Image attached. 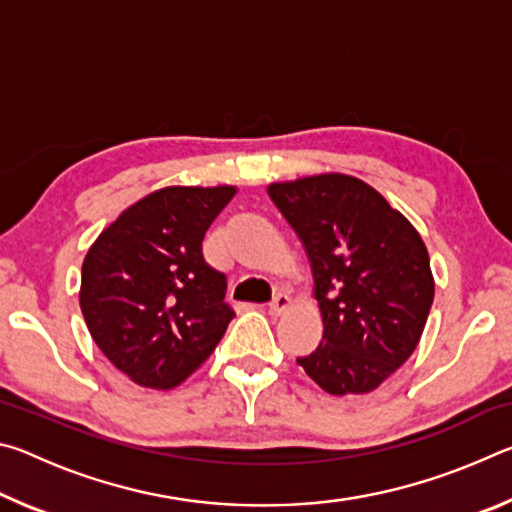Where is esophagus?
I'll list each match as a JSON object with an SVG mask.
<instances>
[{
	"label": "esophagus",
	"mask_w": 512,
	"mask_h": 512,
	"mask_svg": "<svg viewBox=\"0 0 512 512\" xmlns=\"http://www.w3.org/2000/svg\"><path fill=\"white\" fill-rule=\"evenodd\" d=\"M291 307V298L287 296V293H275V298L271 300V305H268V311H271L273 316H280V314H284V311H287Z\"/></svg>",
	"instance_id": "obj_1"
}]
</instances>
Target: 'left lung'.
<instances>
[{
    "instance_id": "8db88e82",
    "label": "left lung",
    "mask_w": 512,
    "mask_h": 512,
    "mask_svg": "<svg viewBox=\"0 0 512 512\" xmlns=\"http://www.w3.org/2000/svg\"><path fill=\"white\" fill-rule=\"evenodd\" d=\"M268 196L307 250L323 314V341L298 363L332 395L375 391L411 357L427 323V246L359 178L323 173L275 183Z\"/></svg>"
}]
</instances>
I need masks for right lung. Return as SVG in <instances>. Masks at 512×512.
<instances>
[{
    "label": "right lung",
    "instance_id": "1",
    "mask_svg": "<svg viewBox=\"0 0 512 512\" xmlns=\"http://www.w3.org/2000/svg\"><path fill=\"white\" fill-rule=\"evenodd\" d=\"M235 187H164L119 214L83 259L94 343L135 384L173 388L210 357L235 311L203 237Z\"/></svg>",
    "mask_w": 512,
    "mask_h": 512
}]
</instances>
